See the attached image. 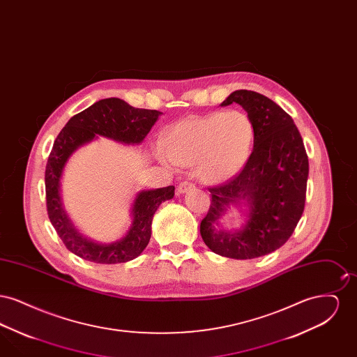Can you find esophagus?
<instances>
[{"label":"esophagus","instance_id":"esophagus-1","mask_svg":"<svg viewBox=\"0 0 357 357\" xmlns=\"http://www.w3.org/2000/svg\"><path fill=\"white\" fill-rule=\"evenodd\" d=\"M194 188H195V185H194V183L187 182V181H183V182H181V183H179V186L176 188V191H178V194H185L187 191H191V190H194Z\"/></svg>","mask_w":357,"mask_h":357}]
</instances>
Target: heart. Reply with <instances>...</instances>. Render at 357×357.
<instances>
[{"label": "heart", "instance_id": "heart-1", "mask_svg": "<svg viewBox=\"0 0 357 357\" xmlns=\"http://www.w3.org/2000/svg\"><path fill=\"white\" fill-rule=\"evenodd\" d=\"M255 124L248 114L230 109L171 126L163 137L165 162L195 165V174L207 183L223 182L248 162L255 143Z\"/></svg>", "mask_w": 357, "mask_h": 357}]
</instances>
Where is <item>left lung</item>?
Listing matches in <instances>:
<instances>
[{"label":"left lung","mask_w":357,"mask_h":357,"mask_svg":"<svg viewBox=\"0 0 357 357\" xmlns=\"http://www.w3.org/2000/svg\"><path fill=\"white\" fill-rule=\"evenodd\" d=\"M237 102L255 124V147L233 179L210 187L211 204L201 222L206 246L217 255L250 259L281 248L305 207L309 162L303 137L288 114L269 98L248 89L230 93L221 105ZM230 204L248 207L242 229H216Z\"/></svg>","instance_id":"obj_1"}]
</instances>
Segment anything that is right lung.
I'll return each mask as SVG.
<instances>
[{"label":"right lung","instance_id":"obj_1","mask_svg":"<svg viewBox=\"0 0 357 357\" xmlns=\"http://www.w3.org/2000/svg\"><path fill=\"white\" fill-rule=\"evenodd\" d=\"M160 115L156 109L135 108L118 98L102 99L72 116L56 137L45 169L47 210L59 237L73 255L96 264H120L142 255L149 245L153 214L162 202L174 197L175 187L137 192L127 234L111 243H98L83 237L69 220L61 201L60 181L70 155L79 147L98 135L124 144H139Z\"/></svg>","mask_w":357,"mask_h":357}]
</instances>
